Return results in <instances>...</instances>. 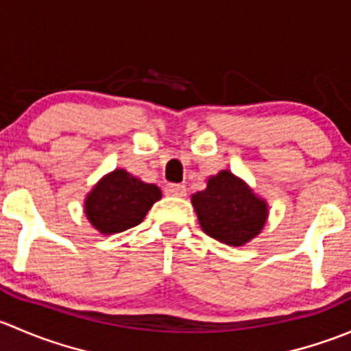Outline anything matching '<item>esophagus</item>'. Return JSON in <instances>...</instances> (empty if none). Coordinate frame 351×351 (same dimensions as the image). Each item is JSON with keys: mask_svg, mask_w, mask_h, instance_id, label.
<instances>
[{"mask_svg": "<svg viewBox=\"0 0 351 351\" xmlns=\"http://www.w3.org/2000/svg\"><path fill=\"white\" fill-rule=\"evenodd\" d=\"M166 193L173 197H185L186 195V186L182 183H168L166 185Z\"/></svg>", "mask_w": 351, "mask_h": 351, "instance_id": "34e87169", "label": "esophagus"}]
</instances>
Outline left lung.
<instances>
[{
  "label": "left lung",
  "mask_w": 351,
  "mask_h": 351,
  "mask_svg": "<svg viewBox=\"0 0 351 351\" xmlns=\"http://www.w3.org/2000/svg\"><path fill=\"white\" fill-rule=\"evenodd\" d=\"M192 204L205 234L229 246L253 239L267 221V204L236 178L221 171L207 182V189L192 197Z\"/></svg>",
  "instance_id": "1"
}]
</instances>
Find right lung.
<instances>
[{
	"instance_id": "obj_1",
	"label": "right lung",
	"mask_w": 351,
	"mask_h": 351,
	"mask_svg": "<svg viewBox=\"0 0 351 351\" xmlns=\"http://www.w3.org/2000/svg\"><path fill=\"white\" fill-rule=\"evenodd\" d=\"M159 198L161 190L153 183H144L123 169H115L91 190L84 212L98 231L115 234L141 224Z\"/></svg>"
}]
</instances>
